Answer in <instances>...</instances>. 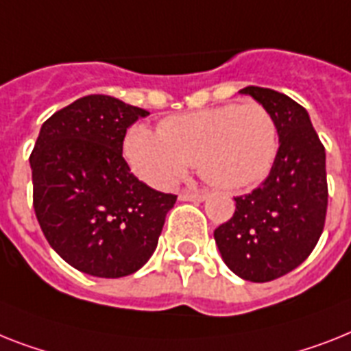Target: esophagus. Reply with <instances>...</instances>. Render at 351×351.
I'll return each instance as SVG.
<instances>
[{
    "label": "esophagus",
    "mask_w": 351,
    "mask_h": 351,
    "mask_svg": "<svg viewBox=\"0 0 351 351\" xmlns=\"http://www.w3.org/2000/svg\"><path fill=\"white\" fill-rule=\"evenodd\" d=\"M208 197L206 192H190V190H184V192L179 193V199L181 201H193V202H201Z\"/></svg>",
    "instance_id": "obj_1"
}]
</instances>
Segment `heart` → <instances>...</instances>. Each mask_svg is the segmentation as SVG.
<instances>
[{"label":"heart","instance_id":"obj_1","mask_svg":"<svg viewBox=\"0 0 351 351\" xmlns=\"http://www.w3.org/2000/svg\"><path fill=\"white\" fill-rule=\"evenodd\" d=\"M278 152V127L260 104H226L173 114L158 130L136 123L127 130L123 154L132 172L165 190L195 159L202 178L228 190L262 181Z\"/></svg>","mask_w":351,"mask_h":351}]
</instances>
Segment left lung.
I'll use <instances>...</instances> for the list:
<instances>
[{"label":"left lung","instance_id":"1","mask_svg":"<svg viewBox=\"0 0 351 351\" xmlns=\"http://www.w3.org/2000/svg\"><path fill=\"white\" fill-rule=\"evenodd\" d=\"M271 114L278 127L276 158L262 186L234 197L237 210L213 233L222 260L254 283L291 273L312 253L325 228L326 154L305 107L273 89H240Z\"/></svg>","mask_w":351,"mask_h":351}]
</instances>
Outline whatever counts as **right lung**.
<instances>
[{
    "label": "right lung",
    "instance_id": "right-lung-1",
    "mask_svg": "<svg viewBox=\"0 0 351 351\" xmlns=\"http://www.w3.org/2000/svg\"><path fill=\"white\" fill-rule=\"evenodd\" d=\"M141 107L89 95L43 123L30 156L34 210L48 244L80 273L123 278L149 262L178 195L158 192L123 159Z\"/></svg>",
    "mask_w": 351,
    "mask_h": 351
}]
</instances>
